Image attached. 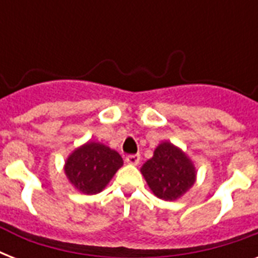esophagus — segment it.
<instances>
[{"label": "esophagus", "mask_w": 258, "mask_h": 258, "mask_svg": "<svg viewBox=\"0 0 258 258\" xmlns=\"http://www.w3.org/2000/svg\"><path fill=\"white\" fill-rule=\"evenodd\" d=\"M139 161H141V157H139L138 154H134V155H127V157H125V162H127L128 165L137 166L138 163H139Z\"/></svg>", "instance_id": "esophagus-1"}]
</instances>
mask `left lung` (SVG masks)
Instances as JSON below:
<instances>
[{
	"label": "left lung",
	"mask_w": 258,
	"mask_h": 258,
	"mask_svg": "<svg viewBox=\"0 0 258 258\" xmlns=\"http://www.w3.org/2000/svg\"><path fill=\"white\" fill-rule=\"evenodd\" d=\"M151 191L163 201H176L196 182V167L186 154L170 142H162L154 157L141 169Z\"/></svg>",
	"instance_id": "obj_1"
}]
</instances>
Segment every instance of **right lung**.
Returning <instances> with one entry per match:
<instances>
[{
  "mask_svg": "<svg viewBox=\"0 0 258 258\" xmlns=\"http://www.w3.org/2000/svg\"><path fill=\"white\" fill-rule=\"evenodd\" d=\"M123 166V159L107 146L87 142L67 158L64 171L75 188L87 196L100 192Z\"/></svg>",
  "mask_w": 258,
  "mask_h": 258,
  "instance_id": "1",
  "label": "right lung"
}]
</instances>
